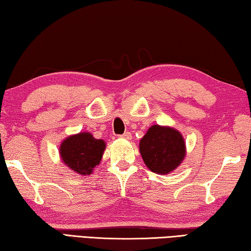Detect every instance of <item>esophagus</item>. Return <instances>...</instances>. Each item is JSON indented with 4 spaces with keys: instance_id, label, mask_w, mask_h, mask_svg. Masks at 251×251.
Masks as SVG:
<instances>
[{
    "instance_id": "esophagus-1",
    "label": "esophagus",
    "mask_w": 251,
    "mask_h": 251,
    "mask_svg": "<svg viewBox=\"0 0 251 251\" xmlns=\"http://www.w3.org/2000/svg\"><path fill=\"white\" fill-rule=\"evenodd\" d=\"M121 137L122 138H125V139H128V141H129V139L131 138V134L129 133V131H126V133L121 135Z\"/></svg>"
}]
</instances>
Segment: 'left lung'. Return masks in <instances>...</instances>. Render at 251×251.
I'll return each instance as SVG.
<instances>
[{
	"instance_id": "left-lung-1",
	"label": "left lung",
	"mask_w": 251,
	"mask_h": 251,
	"mask_svg": "<svg viewBox=\"0 0 251 251\" xmlns=\"http://www.w3.org/2000/svg\"><path fill=\"white\" fill-rule=\"evenodd\" d=\"M139 151L148 169L167 175L184 160L186 145L181 134L175 128L152 125L139 142Z\"/></svg>"
}]
</instances>
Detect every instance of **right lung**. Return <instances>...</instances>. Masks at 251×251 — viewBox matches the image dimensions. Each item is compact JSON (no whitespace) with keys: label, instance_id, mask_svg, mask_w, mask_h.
<instances>
[{"label":"right lung","instance_id":"1","mask_svg":"<svg viewBox=\"0 0 251 251\" xmlns=\"http://www.w3.org/2000/svg\"><path fill=\"white\" fill-rule=\"evenodd\" d=\"M106 145L103 139H96L91 133L69 136L59 146V155L67 167L79 175H91L100 165Z\"/></svg>","mask_w":251,"mask_h":251}]
</instances>
